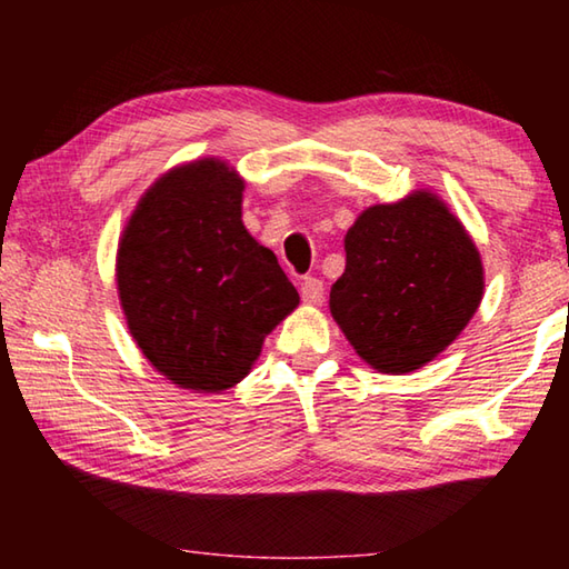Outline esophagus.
<instances>
[{"label":"esophagus","instance_id":"obj_1","mask_svg":"<svg viewBox=\"0 0 569 569\" xmlns=\"http://www.w3.org/2000/svg\"><path fill=\"white\" fill-rule=\"evenodd\" d=\"M301 298H303V303H308V306L321 303L323 301V281H321V278H313V276L303 278V281H301Z\"/></svg>","mask_w":569,"mask_h":569}]
</instances>
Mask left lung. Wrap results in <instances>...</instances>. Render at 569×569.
Segmentation results:
<instances>
[{
	"mask_svg": "<svg viewBox=\"0 0 569 569\" xmlns=\"http://www.w3.org/2000/svg\"><path fill=\"white\" fill-rule=\"evenodd\" d=\"M343 248L346 271L331 286V316L371 369H421L477 313L485 293L479 250L435 192L366 208Z\"/></svg>",
	"mask_w": 569,
	"mask_h": 569,
	"instance_id": "8db88e82",
	"label": "left lung"
}]
</instances>
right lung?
<instances>
[{
    "instance_id": "1",
    "label": "right lung",
    "mask_w": 569,
    "mask_h": 569,
    "mask_svg": "<svg viewBox=\"0 0 569 569\" xmlns=\"http://www.w3.org/2000/svg\"><path fill=\"white\" fill-rule=\"evenodd\" d=\"M243 180L206 158L172 168L140 198L118 248L128 329L168 381L220 393L248 377L298 291L240 220Z\"/></svg>"
}]
</instances>
